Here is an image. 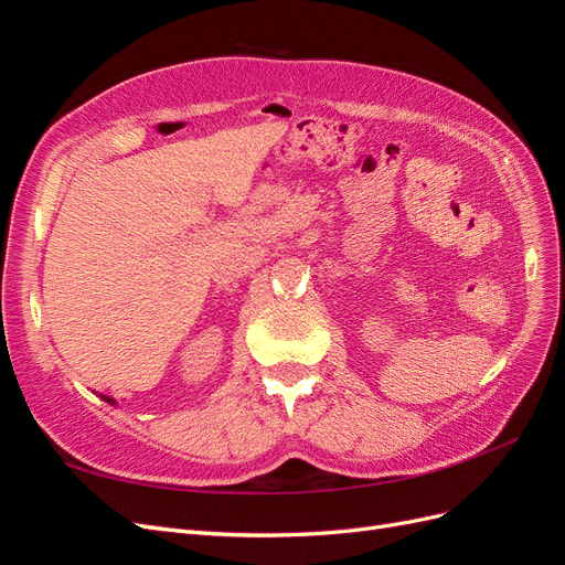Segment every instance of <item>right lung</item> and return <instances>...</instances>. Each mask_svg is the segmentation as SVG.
<instances>
[{
    "label": "right lung",
    "instance_id": "1",
    "mask_svg": "<svg viewBox=\"0 0 565 565\" xmlns=\"http://www.w3.org/2000/svg\"><path fill=\"white\" fill-rule=\"evenodd\" d=\"M106 401H110V398H106Z\"/></svg>",
    "mask_w": 565,
    "mask_h": 565
}]
</instances>
